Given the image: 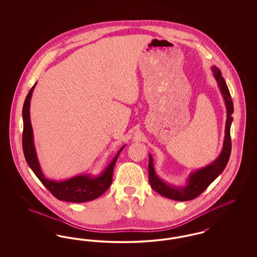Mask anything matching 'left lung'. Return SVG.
<instances>
[{"mask_svg": "<svg viewBox=\"0 0 257 257\" xmlns=\"http://www.w3.org/2000/svg\"><path fill=\"white\" fill-rule=\"evenodd\" d=\"M212 71L216 78L220 92L224 99L226 106V123H225V135L223 146L220 156L207 167L202 168L198 171L190 174L187 184L184 187H174L164 182L157 176L153 167L152 156L149 155L148 165V177L151 188L160 194L161 196L171 198L176 201H187L194 199L199 196L202 192L207 189L208 186L212 183L220 173L223 171L227 165V162L231 153V138H230V126L232 122L233 102L229 89L226 86L224 79L221 76V72L217 66H212Z\"/></svg>", "mask_w": 257, "mask_h": 257, "instance_id": "left-lung-1", "label": "left lung"}]
</instances>
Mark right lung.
Returning a JSON list of instances; mask_svg holds the SVG:
<instances>
[{
	"label": "right lung",
	"instance_id": "1",
	"mask_svg": "<svg viewBox=\"0 0 257 257\" xmlns=\"http://www.w3.org/2000/svg\"><path fill=\"white\" fill-rule=\"evenodd\" d=\"M36 85L37 83L31 88L25 99L22 110L24 122L22 146L25 158L29 167L35 172L37 178L41 181V183L48 189L50 193L60 200L82 203L97 198L109 189L112 181V172L114 164L124 147L119 149L117 154L111 160L108 167L105 169V171L97 177H92L90 175H78L64 181H55L47 179L43 175L37 160V152L34 145L33 128L30 117L31 98Z\"/></svg>",
	"mask_w": 257,
	"mask_h": 257
}]
</instances>
